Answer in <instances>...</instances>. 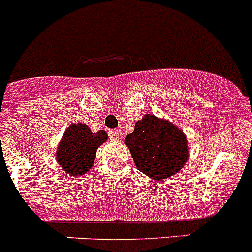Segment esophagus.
<instances>
[{
  "mask_svg": "<svg viewBox=\"0 0 252 252\" xmlns=\"http://www.w3.org/2000/svg\"><path fill=\"white\" fill-rule=\"evenodd\" d=\"M109 137H110L111 141H119V139H120V134H119V132L115 131V129L109 131Z\"/></svg>",
  "mask_w": 252,
  "mask_h": 252,
  "instance_id": "esophagus-1",
  "label": "esophagus"
}]
</instances>
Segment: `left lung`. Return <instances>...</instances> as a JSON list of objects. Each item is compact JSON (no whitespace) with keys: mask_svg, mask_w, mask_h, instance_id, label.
<instances>
[{"mask_svg":"<svg viewBox=\"0 0 252 252\" xmlns=\"http://www.w3.org/2000/svg\"><path fill=\"white\" fill-rule=\"evenodd\" d=\"M125 144L137 168L154 180L164 181L177 173L189 157L186 134L170 121L152 114L136 123Z\"/></svg>","mask_w":252,"mask_h":252,"instance_id":"8db88e82","label":"left lung"}]
</instances>
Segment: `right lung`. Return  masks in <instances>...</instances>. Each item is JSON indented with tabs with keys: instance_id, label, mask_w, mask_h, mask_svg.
Masks as SVG:
<instances>
[{
	"instance_id": "add662e5",
	"label": "right lung",
	"mask_w": 252,
	"mask_h": 252,
	"mask_svg": "<svg viewBox=\"0 0 252 252\" xmlns=\"http://www.w3.org/2000/svg\"><path fill=\"white\" fill-rule=\"evenodd\" d=\"M107 139L105 131L93 133L85 124H72L65 129L57 148V162L70 176L86 175L94 164L98 147Z\"/></svg>"
}]
</instances>
